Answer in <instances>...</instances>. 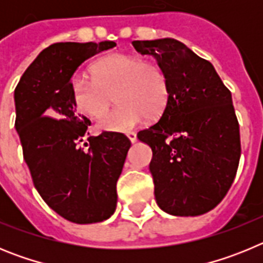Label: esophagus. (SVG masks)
<instances>
[{
  "label": "esophagus",
  "mask_w": 263,
  "mask_h": 263,
  "mask_svg": "<svg viewBox=\"0 0 263 263\" xmlns=\"http://www.w3.org/2000/svg\"><path fill=\"white\" fill-rule=\"evenodd\" d=\"M126 136H127V138L130 139V142H136L137 141V134L134 133V132H129Z\"/></svg>",
  "instance_id": "34e87169"
}]
</instances>
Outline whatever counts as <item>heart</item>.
Here are the masks:
<instances>
[{"label": "heart", "mask_w": 263, "mask_h": 263, "mask_svg": "<svg viewBox=\"0 0 263 263\" xmlns=\"http://www.w3.org/2000/svg\"><path fill=\"white\" fill-rule=\"evenodd\" d=\"M93 78L76 75L71 81V97L76 110L100 118L116 93L120 105L100 121L108 132H127L147 118L159 117L170 99L167 72L155 62L126 53H110L93 64Z\"/></svg>", "instance_id": "obj_1"}]
</instances>
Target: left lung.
I'll use <instances>...</instances> for the list:
<instances>
[{"mask_svg":"<svg viewBox=\"0 0 263 263\" xmlns=\"http://www.w3.org/2000/svg\"><path fill=\"white\" fill-rule=\"evenodd\" d=\"M170 80L159 121L137 137L153 150L150 173L157 204L174 216H199L224 199L241 155L232 93L208 60L173 38L134 41Z\"/></svg>","mask_w":263,"mask_h":263,"instance_id":"8db88e82","label":"left lung"}]
</instances>
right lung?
<instances>
[{
	"label": "right lung",
	"mask_w": 263,
	"mask_h": 263,
	"mask_svg": "<svg viewBox=\"0 0 263 263\" xmlns=\"http://www.w3.org/2000/svg\"><path fill=\"white\" fill-rule=\"evenodd\" d=\"M115 42H64L45 48L14 90L15 129L36 191L51 210L76 224L110 217L117 205L116 184L130 141L103 132L80 143L90 121L79 115L71 97V79L87 59Z\"/></svg>",
	"instance_id": "obj_1"
}]
</instances>
